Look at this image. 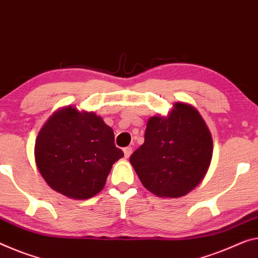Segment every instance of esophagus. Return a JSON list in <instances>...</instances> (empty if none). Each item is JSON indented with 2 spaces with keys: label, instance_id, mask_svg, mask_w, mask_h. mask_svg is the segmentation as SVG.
<instances>
[{
  "label": "esophagus",
  "instance_id": "34e87169",
  "mask_svg": "<svg viewBox=\"0 0 258 258\" xmlns=\"http://www.w3.org/2000/svg\"><path fill=\"white\" fill-rule=\"evenodd\" d=\"M123 152H124V158L128 159V158L130 157V154H132V152H133V148H130V146H126V148L123 149Z\"/></svg>",
  "mask_w": 258,
  "mask_h": 258
}]
</instances>
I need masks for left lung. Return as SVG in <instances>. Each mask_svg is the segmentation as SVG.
I'll return each mask as SVG.
<instances>
[{
	"instance_id": "left-lung-1",
	"label": "left lung",
	"mask_w": 258,
	"mask_h": 258,
	"mask_svg": "<svg viewBox=\"0 0 258 258\" xmlns=\"http://www.w3.org/2000/svg\"><path fill=\"white\" fill-rule=\"evenodd\" d=\"M144 138L129 160L153 195L182 197L203 181L211 164L213 141L195 107L175 102L166 116L150 117Z\"/></svg>"
}]
</instances>
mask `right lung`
Instances as JSON below:
<instances>
[{
  "instance_id": "add662e5",
  "label": "right lung",
  "mask_w": 258,
  "mask_h": 258,
  "mask_svg": "<svg viewBox=\"0 0 258 258\" xmlns=\"http://www.w3.org/2000/svg\"><path fill=\"white\" fill-rule=\"evenodd\" d=\"M124 154L114 144V132L94 112L74 106L57 109L39 132L35 164L55 191L74 200L100 192L113 164Z\"/></svg>"
}]
</instances>
